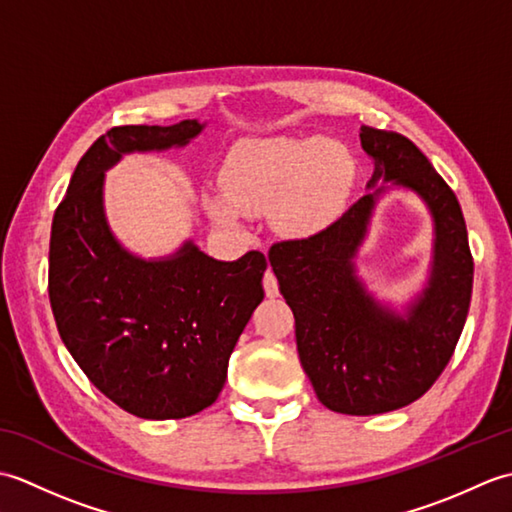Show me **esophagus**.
I'll use <instances>...</instances> for the list:
<instances>
[{
	"instance_id": "1",
	"label": "esophagus",
	"mask_w": 512,
	"mask_h": 512,
	"mask_svg": "<svg viewBox=\"0 0 512 512\" xmlns=\"http://www.w3.org/2000/svg\"><path fill=\"white\" fill-rule=\"evenodd\" d=\"M264 290H266V295H268L270 299L279 295V281H277L273 270H266V275H264Z\"/></svg>"
}]
</instances>
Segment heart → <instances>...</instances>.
Listing matches in <instances>:
<instances>
[{"label": "heart", "instance_id": "1", "mask_svg": "<svg viewBox=\"0 0 512 512\" xmlns=\"http://www.w3.org/2000/svg\"><path fill=\"white\" fill-rule=\"evenodd\" d=\"M356 178L358 162L341 140L319 134L246 138L226 156L224 198H206V209L228 228L239 226L237 211L273 209L281 231L308 237L339 220Z\"/></svg>", "mask_w": 512, "mask_h": 512}]
</instances>
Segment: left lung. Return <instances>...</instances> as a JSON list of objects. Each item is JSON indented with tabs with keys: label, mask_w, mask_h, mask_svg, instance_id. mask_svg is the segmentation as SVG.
<instances>
[{
	"label": "left lung",
	"mask_w": 512,
	"mask_h": 512,
	"mask_svg": "<svg viewBox=\"0 0 512 512\" xmlns=\"http://www.w3.org/2000/svg\"><path fill=\"white\" fill-rule=\"evenodd\" d=\"M361 147L374 160L363 198L325 231L275 244L268 259L314 394L336 413L376 416L418 400L447 367L469 314L473 259L458 198L422 151L374 127H361ZM394 188L416 194L434 226L428 281L400 309L355 266L375 206Z\"/></svg>",
	"instance_id": "obj_1"
}]
</instances>
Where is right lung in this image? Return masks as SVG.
<instances>
[{
    "instance_id": "add662e5",
    "label": "right lung",
    "mask_w": 512,
    "mask_h": 512,
    "mask_svg": "<svg viewBox=\"0 0 512 512\" xmlns=\"http://www.w3.org/2000/svg\"><path fill=\"white\" fill-rule=\"evenodd\" d=\"M204 127L198 118L112 127L79 160L52 220L48 292L61 339L96 389L145 420L213 405L264 299L259 250L220 262L187 239L176 253L145 259L107 222V169L127 154L187 147Z\"/></svg>"
}]
</instances>
